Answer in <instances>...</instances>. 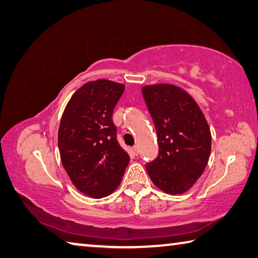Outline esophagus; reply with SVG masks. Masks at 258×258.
I'll return each mask as SVG.
<instances>
[{
    "label": "esophagus",
    "mask_w": 258,
    "mask_h": 258,
    "mask_svg": "<svg viewBox=\"0 0 258 258\" xmlns=\"http://www.w3.org/2000/svg\"><path fill=\"white\" fill-rule=\"evenodd\" d=\"M133 151H134V153H135V154H136V155H138V146L136 145V146H134L133 147Z\"/></svg>",
    "instance_id": "esophagus-1"
}]
</instances>
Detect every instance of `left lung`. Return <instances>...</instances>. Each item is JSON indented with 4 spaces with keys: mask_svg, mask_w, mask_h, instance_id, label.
Returning a JSON list of instances; mask_svg holds the SVG:
<instances>
[{
    "mask_svg": "<svg viewBox=\"0 0 258 258\" xmlns=\"http://www.w3.org/2000/svg\"><path fill=\"white\" fill-rule=\"evenodd\" d=\"M142 92L154 121L160 148L156 159L146 165L147 173L166 194L186 192L209 162L210 126L195 99L178 86L148 85Z\"/></svg>",
    "mask_w": 258,
    "mask_h": 258,
    "instance_id": "left-lung-1",
    "label": "left lung"
}]
</instances>
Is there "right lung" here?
<instances>
[{"mask_svg":"<svg viewBox=\"0 0 258 258\" xmlns=\"http://www.w3.org/2000/svg\"><path fill=\"white\" fill-rule=\"evenodd\" d=\"M124 85L106 79L86 83L63 112L57 142L71 182L92 198L106 197L119 187L130 157L116 139L113 110Z\"/></svg>","mask_w":258,"mask_h":258,"instance_id":"obj_1","label":"right lung"}]
</instances>
